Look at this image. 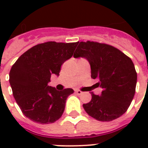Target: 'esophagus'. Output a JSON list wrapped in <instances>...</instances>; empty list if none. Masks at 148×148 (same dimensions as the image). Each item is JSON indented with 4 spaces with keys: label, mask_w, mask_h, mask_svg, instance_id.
<instances>
[{
    "label": "esophagus",
    "mask_w": 148,
    "mask_h": 148,
    "mask_svg": "<svg viewBox=\"0 0 148 148\" xmlns=\"http://www.w3.org/2000/svg\"><path fill=\"white\" fill-rule=\"evenodd\" d=\"M75 92H76V94L77 95H82V91H81V90H75Z\"/></svg>",
    "instance_id": "esophagus-1"
}]
</instances>
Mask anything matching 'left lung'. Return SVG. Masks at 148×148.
I'll return each instance as SVG.
<instances>
[{
  "instance_id": "8db88e82",
  "label": "left lung",
  "mask_w": 148,
  "mask_h": 148,
  "mask_svg": "<svg viewBox=\"0 0 148 148\" xmlns=\"http://www.w3.org/2000/svg\"><path fill=\"white\" fill-rule=\"evenodd\" d=\"M74 58L89 61L91 77L103 88L101 95L91 92V100L84 103L85 111L100 121H110L126 112L135 94L137 72L133 61L122 51L103 43L80 42Z\"/></svg>"
}]
</instances>
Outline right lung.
Listing matches in <instances>:
<instances>
[{
    "label": "right lung",
    "instance_id": "1",
    "mask_svg": "<svg viewBox=\"0 0 148 148\" xmlns=\"http://www.w3.org/2000/svg\"><path fill=\"white\" fill-rule=\"evenodd\" d=\"M78 42L39 44L24 52L13 64L9 81L15 101L24 116L38 124L53 123L62 116L71 88L56 90L47 85L52 74L73 56Z\"/></svg>",
    "mask_w": 148,
    "mask_h": 148
}]
</instances>
